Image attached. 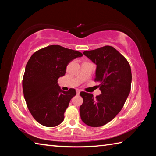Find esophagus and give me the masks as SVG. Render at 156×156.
I'll list each match as a JSON object with an SVG mask.
<instances>
[{
  "label": "esophagus",
  "instance_id": "34e87169",
  "mask_svg": "<svg viewBox=\"0 0 156 156\" xmlns=\"http://www.w3.org/2000/svg\"><path fill=\"white\" fill-rule=\"evenodd\" d=\"M81 92V90H79V89H77V90H76V93H77V94H80V92Z\"/></svg>",
  "mask_w": 156,
  "mask_h": 156
}]
</instances>
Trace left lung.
<instances>
[{
  "mask_svg": "<svg viewBox=\"0 0 156 156\" xmlns=\"http://www.w3.org/2000/svg\"><path fill=\"white\" fill-rule=\"evenodd\" d=\"M97 65L95 82L101 94L81 92L83 103L80 107L82 121L94 127L103 126L113 119L123 107L131 90L132 75L129 62L112 46L83 52Z\"/></svg>",
  "mask_w": 156,
  "mask_h": 156,
  "instance_id": "8db88e82",
  "label": "left lung"
}]
</instances>
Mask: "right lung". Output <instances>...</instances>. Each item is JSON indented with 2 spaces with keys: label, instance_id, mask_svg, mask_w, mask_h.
<instances>
[{
  "label": "right lung",
  "instance_id": "add662e5",
  "mask_svg": "<svg viewBox=\"0 0 156 156\" xmlns=\"http://www.w3.org/2000/svg\"><path fill=\"white\" fill-rule=\"evenodd\" d=\"M82 53L58 45H49L29 58L23 78V90L29 111L39 123L55 127L64 119V112L76 92H66L58 84L66 74V66Z\"/></svg>",
  "mask_w": 156,
  "mask_h": 156
}]
</instances>
